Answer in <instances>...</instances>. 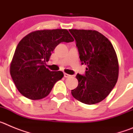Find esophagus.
I'll return each mask as SVG.
<instances>
[{
	"label": "esophagus",
	"instance_id": "1",
	"mask_svg": "<svg viewBox=\"0 0 133 133\" xmlns=\"http://www.w3.org/2000/svg\"><path fill=\"white\" fill-rule=\"evenodd\" d=\"M64 77L65 78H69V77H71V75H69V74H66V73H64Z\"/></svg>",
	"mask_w": 133,
	"mask_h": 133
}]
</instances>
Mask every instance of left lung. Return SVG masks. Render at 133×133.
<instances>
[{"instance_id":"1","label":"left lung","mask_w":133,"mask_h":133,"mask_svg":"<svg viewBox=\"0 0 133 133\" xmlns=\"http://www.w3.org/2000/svg\"><path fill=\"white\" fill-rule=\"evenodd\" d=\"M76 41L81 64L87 66L85 74H77L78 84L71 90L74 98L94 104L107 97L117 82L118 63L112 44L96 30H69Z\"/></svg>"}]
</instances>
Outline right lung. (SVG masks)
Here are the masks:
<instances>
[{"label": "right lung", "instance_id": "right-lung-1", "mask_svg": "<svg viewBox=\"0 0 133 133\" xmlns=\"http://www.w3.org/2000/svg\"><path fill=\"white\" fill-rule=\"evenodd\" d=\"M72 41L66 29L32 32L20 41L10 64V73L21 94L29 99L38 100L50 93L64 75L61 71L46 69V62L58 44Z\"/></svg>", "mask_w": 133, "mask_h": 133}]
</instances>
